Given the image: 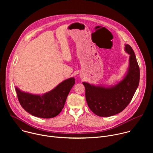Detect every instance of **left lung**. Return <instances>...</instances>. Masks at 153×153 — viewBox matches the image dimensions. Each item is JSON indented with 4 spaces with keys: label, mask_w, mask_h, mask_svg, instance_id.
<instances>
[{
    "label": "left lung",
    "mask_w": 153,
    "mask_h": 153,
    "mask_svg": "<svg viewBox=\"0 0 153 153\" xmlns=\"http://www.w3.org/2000/svg\"><path fill=\"white\" fill-rule=\"evenodd\" d=\"M125 48L130 55L129 67L126 76L118 84L105 88L83 82L87 104L97 116L109 117L123 111L132 100L139 86L140 69L136 55L130 45L126 44Z\"/></svg>",
    "instance_id": "1"
}]
</instances>
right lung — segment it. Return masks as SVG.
Here are the masks:
<instances>
[{
	"instance_id": "obj_1",
	"label": "right lung",
	"mask_w": 153,
	"mask_h": 153,
	"mask_svg": "<svg viewBox=\"0 0 153 153\" xmlns=\"http://www.w3.org/2000/svg\"><path fill=\"white\" fill-rule=\"evenodd\" d=\"M74 83L75 79L70 78L42 96L21 91L17 87L16 91L20 105L27 112L36 117L49 119L56 117L62 111Z\"/></svg>"
}]
</instances>
